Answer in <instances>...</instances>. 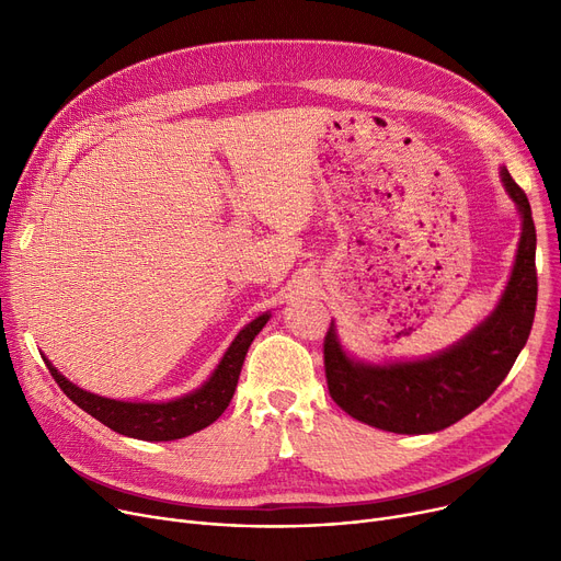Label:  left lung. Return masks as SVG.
I'll list each match as a JSON object with an SVG mask.
<instances>
[{"instance_id":"obj_1","label":"left lung","mask_w":561,"mask_h":561,"mask_svg":"<svg viewBox=\"0 0 561 561\" xmlns=\"http://www.w3.org/2000/svg\"><path fill=\"white\" fill-rule=\"evenodd\" d=\"M500 176L523 231L505 293L473 332L427 359L366 364L347 355L332 322L325 336L328 389L352 419L396 434L446 430L486 402L512 370L535 322L537 229L510 170L503 168Z\"/></svg>"}]
</instances>
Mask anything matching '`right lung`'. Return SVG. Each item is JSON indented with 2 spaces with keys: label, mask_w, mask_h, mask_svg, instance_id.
I'll return each instance as SVG.
<instances>
[{
  "label": "right lung",
  "mask_w": 561,
  "mask_h": 561,
  "mask_svg": "<svg viewBox=\"0 0 561 561\" xmlns=\"http://www.w3.org/2000/svg\"><path fill=\"white\" fill-rule=\"evenodd\" d=\"M268 320L271 311L254 318L250 325L236 334L220 364L199 389L168 402H123L95 396L72 385L70 379L51 366V362L45 357L43 359L61 391L85 414H91L113 432L140 440H174L211 425L229 407L236 385H239L248 347Z\"/></svg>",
  "instance_id": "add662e5"
}]
</instances>
